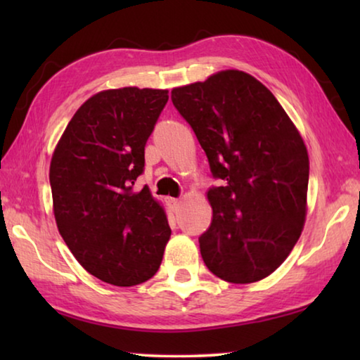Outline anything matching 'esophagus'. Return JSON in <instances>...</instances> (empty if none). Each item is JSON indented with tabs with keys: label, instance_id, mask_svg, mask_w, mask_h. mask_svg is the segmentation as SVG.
Instances as JSON below:
<instances>
[{
	"label": "esophagus",
	"instance_id": "34e87169",
	"mask_svg": "<svg viewBox=\"0 0 360 360\" xmlns=\"http://www.w3.org/2000/svg\"><path fill=\"white\" fill-rule=\"evenodd\" d=\"M168 202H169V206H172V208H173V211H178V210L181 208V200H178V198H169Z\"/></svg>",
	"mask_w": 360,
	"mask_h": 360
}]
</instances>
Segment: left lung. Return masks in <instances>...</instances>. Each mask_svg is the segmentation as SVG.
<instances>
[{"instance_id": "left-lung-1", "label": "left lung", "mask_w": 360, "mask_h": 360, "mask_svg": "<svg viewBox=\"0 0 360 360\" xmlns=\"http://www.w3.org/2000/svg\"><path fill=\"white\" fill-rule=\"evenodd\" d=\"M211 173L210 229L200 252L210 271L233 284L271 275L300 238L307 217L309 158L294 122L270 90L238 70L172 90Z\"/></svg>"}]
</instances>
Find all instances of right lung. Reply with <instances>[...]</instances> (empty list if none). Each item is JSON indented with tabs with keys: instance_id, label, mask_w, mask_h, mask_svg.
Instances as JSON below:
<instances>
[{
	"instance_id": "obj_1",
	"label": "right lung",
	"mask_w": 360,
	"mask_h": 360,
	"mask_svg": "<svg viewBox=\"0 0 360 360\" xmlns=\"http://www.w3.org/2000/svg\"><path fill=\"white\" fill-rule=\"evenodd\" d=\"M167 101L162 89L95 94L52 154L49 179L60 235L79 264L109 284L130 288L154 276L172 235L149 187L133 188Z\"/></svg>"
}]
</instances>
